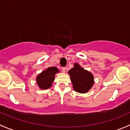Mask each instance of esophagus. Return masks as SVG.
<instances>
[{
  "mask_svg": "<svg viewBox=\"0 0 130 130\" xmlns=\"http://www.w3.org/2000/svg\"><path fill=\"white\" fill-rule=\"evenodd\" d=\"M66 70H67V68L66 67H62V69H61V70H62V72L65 73V72H66Z\"/></svg>",
  "mask_w": 130,
  "mask_h": 130,
  "instance_id": "1",
  "label": "esophagus"
}]
</instances>
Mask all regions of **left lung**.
I'll return each mask as SVG.
<instances>
[{
  "label": "left lung",
  "instance_id": "left-lung-1",
  "mask_svg": "<svg viewBox=\"0 0 130 130\" xmlns=\"http://www.w3.org/2000/svg\"><path fill=\"white\" fill-rule=\"evenodd\" d=\"M73 88L75 91L81 94L87 93L94 84V75L87 70H85L77 63L73 64V67L69 70Z\"/></svg>",
  "mask_w": 130,
  "mask_h": 130
}]
</instances>
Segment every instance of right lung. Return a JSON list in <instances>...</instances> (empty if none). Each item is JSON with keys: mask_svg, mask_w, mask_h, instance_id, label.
I'll return each mask as SVG.
<instances>
[{"mask_svg": "<svg viewBox=\"0 0 130 130\" xmlns=\"http://www.w3.org/2000/svg\"><path fill=\"white\" fill-rule=\"evenodd\" d=\"M60 70L55 67H50L39 73L36 78V83L40 89L45 90L50 88L55 80V75Z\"/></svg>", "mask_w": 130, "mask_h": 130, "instance_id": "obj_1", "label": "right lung"}]
</instances>
